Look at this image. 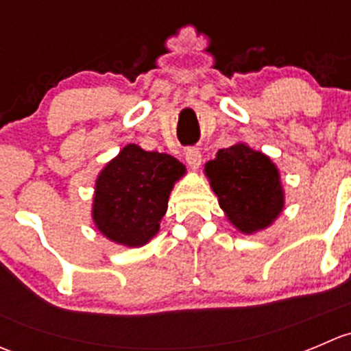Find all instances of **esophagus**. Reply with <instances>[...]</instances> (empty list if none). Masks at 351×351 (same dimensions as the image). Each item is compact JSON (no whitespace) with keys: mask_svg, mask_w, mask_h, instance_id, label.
I'll list each match as a JSON object with an SVG mask.
<instances>
[{"mask_svg":"<svg viewBox=\"0 0 351 351\" xmlns=\"http://www.w3.org/2000/svg\"><path fill=\"white\" fill-rule=\"evenodd\" d=\"M185 161L189 162L190 168H198L202 162V153L198 147H189V149L185 151Z\"/></svg>","mask_w":351,"mask_h":351,"instance_id":"34e87169","label":"esophagus"}]
</instances>
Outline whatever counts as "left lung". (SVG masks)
Segmentation results:
<instances>
[{
    "instance_id": "left-lung-1",
    "label": "left lung",
    "mask_w": 351,
    "mask_h": 351,
    "mask_svg": "<svg viewBox=\"0 0 351 351\" xmlns=\"http://www.w3.org/2000/svg\"><path fill=\"white\" fill-rule=\"evenodd\" d=\"M205 173L219 205L241 232L265 229L282 212L284 192L277 168L270 158L246 144L219 149L215 159L205 165Z\"/></svg>"
}]
</instances>
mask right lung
Segmentation results:
<instances>
[{"instance_id":"obj_1","label":"right lung","mask_w":351,"mask_h":351,"mask_svg":"<svg viewBox=\"0 0 351 351\" xmlns=\"http://www.w3.org/2000/svg\"><path fill=\"white\" fill-rule=\"evenodd\" d=\"M185 166L173 156L129 144L97 180L93 219L112 241L143 246L159 231L173 183Z\"/></svg>"}]
</instances>
